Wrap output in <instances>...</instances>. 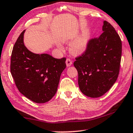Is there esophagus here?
<instances>
[{"label": "esophagus", "instance_id": "1", "mask_svg": "<svg viewBox=\"0 0 133 133\" xmlns=\"http://www.w3.org/2000/svg\"><path fill=\"white\" fill-rule=\"evenodd\" d=\"M72 64V63L71 60H70V59H67L66 60V65L67 67L70 66Z\"/></svg>", "mask_w": 133, "mask_h": 133}]
</instances>
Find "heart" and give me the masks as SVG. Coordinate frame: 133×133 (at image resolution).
Returning a JSON list of instances; mask_svg holds the SVG:
<instances>
[{
    "label": "heart",
    "mask_w": 133,
    "mask_h": 133,
    "mask_svg": "<svg viewBox=\"0 0 133 133\" xmlns=\"http://www.w3.org/2000/svg\"><path fill=\"white\" fill-rule=\"evenodd\" d=\"M72 38L71 37H66L63 39V42L70 43L72 41ZM90 41V36L88 32H83L79 37H77L75 41H74L71 43L70 46V51L71 53L73 55H80L86 51L88 48L89 43ZM57 46L59 48L62 49V46L59 43H57Z\"/></svg>",
    "instance_id": "heart-1"
}]
</instances>
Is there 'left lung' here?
Listing matches in <instances>:
<instances>
[{
  "instance_id": "8db88e82",
  "label": "left lung",
  "mask_w": 133,
  "mask_h": 133,
  "mask_svg": "<svg viewBox=\"0 0 133 133\" xmlns=\"http://www.w3.org/2000/svg\"><path fill=\"white\" fill-rule=\"evenodd\" d=\"M102 31L97 39L90 41L84 54L74 62L80 90L92 98L101 97L111 88L120 70L122 42L119 36L107 21L103 22Z\"/></svg>"
}]
</instances>
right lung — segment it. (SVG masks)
<instances>
[{
    "mask_svg": "<svg viewBox=\"0 0 133 133\" xmlns=\"http://www.w3.org/2000/svg\"><path fill=\"white\" fill-rule=\"evenodd\" d=\"M25 32L12 49L11 72L21 93L34 102L45 103L57 92L61 74L66 68V59L30 51L23 42Z\"/></svg>",
    "mask_w": 133,
    "mask_h": 133,
    "instance_id": "1",
    "label": "right lung"
}]
</instances>
